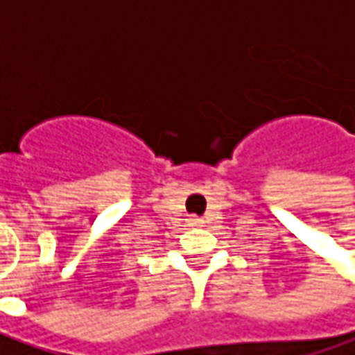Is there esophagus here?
<instances>
[{"label":"esophagus","mask_w":355,"mask_h":355,"mask_svg":"<svg viewBox=\"0 0 355 355\" xmlns=\"http://www.w3.org/2000/svg\"><path fill=\"white\" fill-rule=\"evenodd\" d=\"M189 222L192 224V226H200V224H202V220H200V218H196V216H192Z\"/></svg>","instance_id":"34e87169"}]
</instances>
